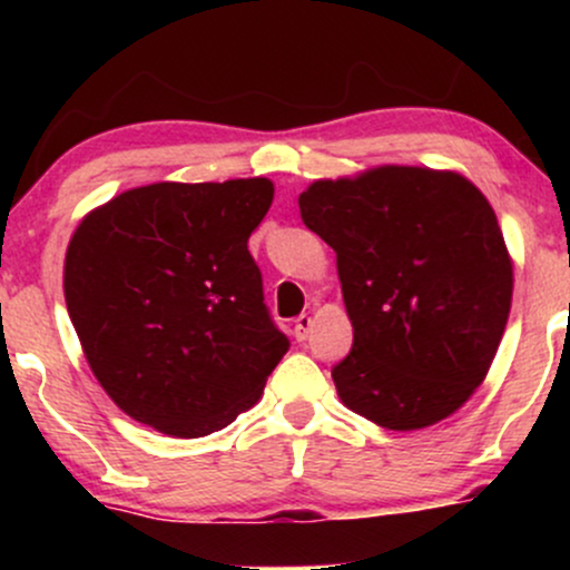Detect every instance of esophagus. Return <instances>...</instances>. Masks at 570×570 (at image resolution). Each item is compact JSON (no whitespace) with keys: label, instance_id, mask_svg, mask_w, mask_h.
Instances as JSON below:
<instances>
[{"label":"esophagus","instance_id":"1","mask_svg":"<svg viewBox=\"0 0 570 570\" xmlns=\"http://www.w3.org/2000/svg\"><path fill=\"white\" fill-rule=\"evenodd\" d=\"M311 330H313V318L307 316V313H303V316L294 318V337H297L299 343H303V340H307V335H311Z\"/></svg>","mask_w":570,"mask_h":570}]
</instances>
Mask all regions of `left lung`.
Instances as JSON below:
<instances>
[{
	"label": "left lung",
	"mask_w": 570,
	"mask_h": 570,
	"mask_svg": "<svg viewBox=\"0 0 570 570\" xmlns=\"http://www.w3.org/2000/svg\"><path fill=\"white\" fill-rule=\"evenodd\" d=\"M335 248L353 348L332 370L345 407L391 431L434 426L485 381L512 307V257L466 176L377 166L299 193Z\"/></svg>",
	"instance_id": "1"
}]
</instances>
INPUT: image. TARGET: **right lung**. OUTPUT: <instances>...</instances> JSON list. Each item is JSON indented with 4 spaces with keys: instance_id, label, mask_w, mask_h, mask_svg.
Wrapping results in <instances>:
<instances>
[{
    "instance_id": "obj_1",
    "label": "right lung",
    "mask_w": 570,
    "mask_h": 570,
    "mask_svg": "<svg viewBox=\"0 0 570 570\" xmlns=\"http://www.w3.org/2000/svg\"><path fill=\"white\" fill-rule=\"evenodd\" d=\"M271 203L265 176L158 181L77 225L63 263L69 318L96 381L134 421L195 440L259 402L289 351L248 254Z\"/></svg>"
}]
</instances>
